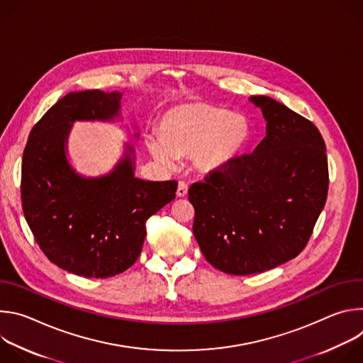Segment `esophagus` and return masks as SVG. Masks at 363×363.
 Listing matches in <instances>:
<instances>
[{"mask_svg":"<svg viewBox=\"0 0 363 363\" xmlns=\"http://www.w3.org/2000/svg\"><path fill=\"white\" fill-rule=\"evenodd\" d=\"M186 194H188V185L185 184V182H179L178 184V189H177V196L178 198H184V196H186Z\"/></svg>","mask_w":363,"mask_h":363,"instance_id":"obj_1","label":"esophagus"}]
</instances>
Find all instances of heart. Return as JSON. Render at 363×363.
<instances>
[{
	"label": "heart",
	"instance_id": "heart-1",
	"mask_svg": "<svg viewBox=\"0 0 363 363\" xmlns=\"http://www.w3.org/2000/svg\"><path fill=\"white\" fill-rule=\"evenodd\" d=\"M158 133H147L146 147L153 160L171 167L177 155H191L192 165L202 174L227 169L250 138L247 119L227 109L194 101L167 111Z\"/></svg>",
	"mask_w": 363,
	"mask_h": 363
}]
</instances>
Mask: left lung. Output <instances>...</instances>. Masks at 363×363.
Instances as JSON below:
<instances>
[{
	"label": "left lung",
	"mask_w": 363,
	"mask_h": 363,
	"mask_svg": "<svg viewBox=\"0 0 363 363\" xmlns=\"http://www.w3.org/2000/svg\"><path fill=\"white\" fill-rule=\"evenodd\" d=\"M266 138L251 155L188 191L194 237L211 266L234 276L263 273L297 257L323 210L325 140L318 128L269 96H251Z\"/></svg>",
	"instance_id": "obj_1"
}]
</instances>
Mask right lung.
Here are the masks:
<instances>
[{
	"label": "right lung",
	"mask_w": 363,
	"mask_h": 363,
	"mask_svg": "<svg viewBox=\"0 0 363 363\" xmlns=\"http://www.w3.org/2000/svg\"><path fill=\"white\" fill-rule=\"evenodd\" d=\"M121 91H72L33 128L23 155L26 221L51 263L82 277L106 279L128 270L140 254L146 220L175 198L177 181L135 177V147L108 172L86 177L69 158L74 122H122ZM139 138L138 126H132Z\"/></svg>",
	"instance_id": "1"
}]
</instances>
